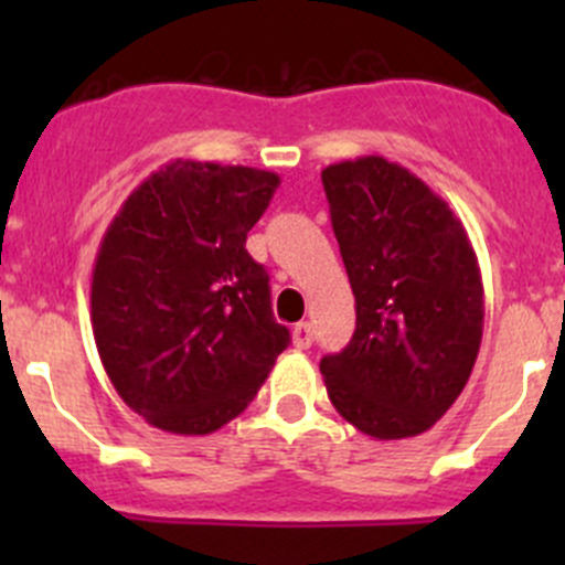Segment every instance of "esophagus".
Segmentation results:
<instances>
[{
    "label": "esophagus",
    "mask_w": 565,
    "mask_h": 565,
    "mask_svg": "<svg viewBox=\"0 0 565 565\" xmlns=\"http://www.w3.org/2000/svg\"><path fill=\"white\" fill-rule=\"evenodd\" d=\"M292 341L295 347L306 350V347H311V341H315V328H311L309 322H298L292 328Z\"/></svg>",
    "instance_id": "esophagus-1"
}]
</instances>
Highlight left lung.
Instances as JSON below:
<instances>
[{
    "label": "left lung",
    "instance_id": "obj_1",
    "mask_svg": "<svg viewBox=\"0 0 565 565\" xmlns=\"http://www.w3.org/2000/svg\"><path fill=\"white\" fill-rule=\"evenodd\" d=\"M355 295V333L319 361L330 402L374 440L431 429L465 391L483 335V284L461 221L383 156L322 169Z\"/></svg>",
    "mask_w": 565,
    "mask_h": 565
}]
</instances>
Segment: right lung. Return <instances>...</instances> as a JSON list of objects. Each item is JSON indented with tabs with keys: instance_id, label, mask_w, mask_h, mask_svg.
Masks as SVG:
<instances>
[{
	"instance_id": "right-lung-1",
	"label": "right lung",
	"mask_w": 565,
	"mask_h": 565,
	"mask_svg": "<svg viewBox=\"0 0 565 565\" xmlns=\"http://www.w3.org/2000/svg\"><path fill=\"white\" fill-rule=\"evenodd\" d=\"M276 172L167 163L108 224L93 267V333L122 402L172 435H210L248 407L289 330L276 322L250 226Z\"/></svg>"
}]
</instances>
